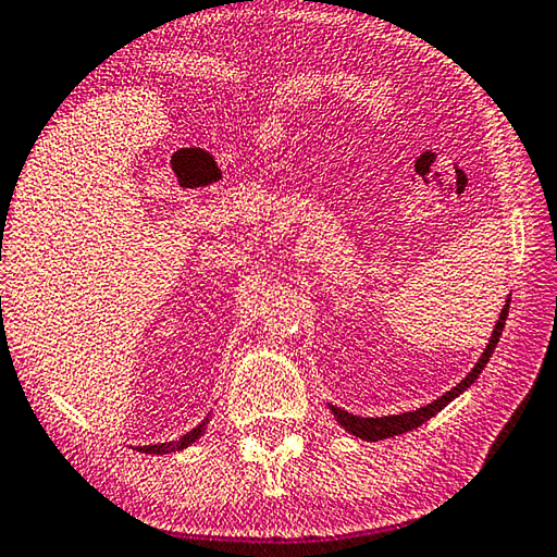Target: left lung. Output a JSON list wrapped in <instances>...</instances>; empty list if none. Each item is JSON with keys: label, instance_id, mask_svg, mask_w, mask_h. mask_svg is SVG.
Returning a JSON list of instances; mask_svg holds the SVG:
<instances>
[{"label": "left lung", "instance_id": "8db88e82", "mask_svg": "<svg viewBox=\"0 0 557 557\" xmlns=\"http://www.w3.org/2000/svg\"><path fill=\"white\" fill-rule=\"evenodd\" d=\"M508 305H511V297L506 299V305L502 309V314H498V322L494 326V334L492 338H488V344L484 348L482 358H479L474 369H471L467 373V379H461V383H457L455 388L447 391L445 395H440L437 400H432L428 405H422V408L412 410V412H400V414H385V418H358V414H351L346 412L342 408H334V405H329V410L334 412V418L338 425H342L344 430L351 432L354 437H361L366 442H379V440H388V437H395V435H403V432H410L414 428H420L422 422H428L430 418H435V414L447 408V405L457 398V395L465 393L471 383H474L479 375H482L484 366L488 363V358H492L494 348L498 344V338H502V332H504V324H506V317H508Z\"/></svg>", "mask_w": 557, "mask_h": 557}]
</instances>
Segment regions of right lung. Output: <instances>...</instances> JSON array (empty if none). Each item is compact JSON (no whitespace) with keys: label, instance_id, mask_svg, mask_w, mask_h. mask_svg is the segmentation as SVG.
<instances>
[{"label":"right lung","instance_id":"right-lung-1","mask_svg":"<svg viewBox=\"0 0 557 557\" xmlns=\"http://www.w3.org/2000/svg\"><path fill=\"white\" fill-rule=\"evenodd\" d=\"M206 425H209V418H206V420L201 422V425H196L191 432H186L184 437L172 440V442H159V445H147V447H139V451H145V455H172V451L186 449L188 445H194V442L203 435Z\"/></svg>","mask_w":557,"mask_h":557}]
</instances>
